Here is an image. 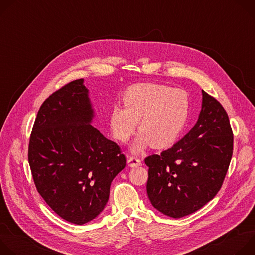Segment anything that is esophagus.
Instances as JSON below:
<instances>
[{
	"mask_svg": "<svg viewBox=\"0 0 255 255\" xmlns=\"http://www.w3.org/2000/svg\"><path fill=\"white\" fill-rule=\"evenodd\" d=\"M142 164V161L140 158H138L137 156H129L128 158V165L131 167H137L139 165Z\"/></svg>",
	"mask_w": 255,
	"mask_h": 255,
	"instance_id": "obj_1",
	"label": "esophagus"
}]
</instances>
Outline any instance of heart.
I'll return each instance as SVG.
<instances>
[{
  "mask_svg": "<svg viewBox=\"0 0 255 255\" xmlns=\"http://www.w3.org/2000/svg\"><path fill=\"white\" fill-rule=\"evenodd\" d=\"M123 103L111 109L110 125L114 137L126 142L139 121L140 134L134 144L135 150L152 145L163 148L173 144L186 127L190 112L189 94L168 86L143 83L128 88Z\"/></svg>",
  "mask_w": 255,
  "mask_h": 255,
  "instance_id": "obj_1",
  "label": "heart"
}]
</instances>
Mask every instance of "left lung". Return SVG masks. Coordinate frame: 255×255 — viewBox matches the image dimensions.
Listing matches in <instances>:
<instances>
[{"label":"left lung","mask_w":255,"mask_h":255,"mask_svg":"<svg viewBox=\"0 0 255 255\" xmlns=\"http://www.w3.org/2000/svg\"><path fill=\"white\" fill-rule=\"evenodd\" d=\"M203 93L196 125L172 147L144 159L146 191L162 214L181 218L211 201L221 189L233 153V132L223 106Z\"/></svg>","instance_id":"8db88e82"}]
</instances>
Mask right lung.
<instances>
[{
  "instance_id": "obj_1",
  "label": "right lung",
  "mask_w": 255,
  "mask_h": 255,
  "mask_svg": "<svg viewBox=\"0 0 255 255\" xmlns=\"http://www.w3.org/2000/svg\"><path fill=\"white\" fill-rule=\"evenodd\" d=\"M84 80H75L41 105L28 146L36 190L62 219L77 225L104 210L114 177L126 166L120 146L90 122Z\"/></svg>"
}]
</instances>
